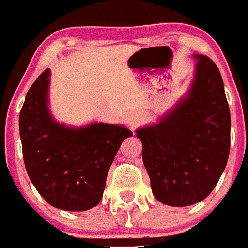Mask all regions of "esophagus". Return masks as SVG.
<instances>
[{
    "instance_id": "1",
    "label": "esophagus",
    "mask_w": 248,
    "mask_h": 248,
    "mask_svg": "<svg viewBox=\"0 0 248 248\" xmlns=\"http://www.w3.org/2000/svg\"><path fill=\"white\" fill-rule=\"evenodd\" d=\"M128 124L131 126V128H137L139 124H141L144 120L143 115L140 113H130L128 115Z\"/></svg>"
}]
</instances>
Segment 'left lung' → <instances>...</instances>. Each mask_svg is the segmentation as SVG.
<instances>
[{"label": "left lung", "instance_id": "1", "mask_svg": "<svg viewBox=\"0 0 248 248\" xmlns=\"http://www.w3.org/2000/svg\"><path fill=\"white\" fill-rule=\"evenodd\" d=\"M198 57L189 97L155 126L139 129L153 194L169 206H189L215 189L230 154L231 117L217 65Z\"/></svg>", "mask_w": 248, "mask_h": 248}]
</instances>
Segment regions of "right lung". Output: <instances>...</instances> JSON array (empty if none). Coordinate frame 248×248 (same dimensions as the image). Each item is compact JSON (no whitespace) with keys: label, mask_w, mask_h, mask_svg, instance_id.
<instances>
[{"label":"right lung","mask_w":248,"mask_h":248,"mask_svg":"<svg viewBox=\"0 0 248 248\" xmlns=\"http://www.w3.org/2000/svg\"><path fill=\"white\" fill-rule=\"evenodd\" d=\"M48 77L49 69H46L37 78L19 113L26 170L49 205L84 211L102 200L111 163L131 133L124 126L103 123L82 129L57 124L47 108Z\"/></svg>","instance_id":"add662e5"}]
</instances>
